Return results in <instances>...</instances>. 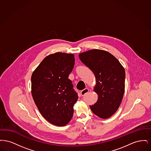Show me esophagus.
Returning <instances> with one entry per match:
<instances>
[{"label": "esophagus", "instance_id": "obj_1", "mask_svg": "<svg viewBox=\"0 0 151 151\" xmlns=\"http://www.w3.org/2000/svg\"><path fill=\"white\" fill-rule=\"evenodd\" d=\"M89 92V89H88V88H85L84 89H83V90H82L81 92H80V93H81V96H84V95H86L88 92Z\"/></svg>", "mask_w": 151, "mask_h": 151}]
</instances>
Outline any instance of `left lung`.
Masks as SVG:
<instances>
[{
    "mask_svg": "<svg viewBox=\"0 0 151 151\" xmlns=\"http://www.w3.org/2000/svg\"><path fill=\"white\" fill-rule=\"evenodd\" d=\"M80 60L93 72L98 100L90 106L95 115L106 119L119 107L124 92L125 71L118 60L107 51L94 49L80 54Z\"/></svg>",
    "mask_w": 151,
    "mask_h": 151,
    "instance_id": "left-lung-1",
    "label": "left lung"
}]
</instances>
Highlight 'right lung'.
<instances>
[{
  "instance_id": "right-lung-1",
  "label": "right lung",
  "mask_w": 151,
  "mask_h": 151,
  "mask_svg": "<svg viewBox=\"0 0 151 151\" xmlns=\"http://www.w3.org/2000/svg\"><path fill=\"white\" fill-rule=\"evenodd\" d=\"M74 65L73 54L56 52L45 58L32 75V94L36 106L55 126H64L73 116L78 96L68 76Z\"/></svg>"
}]
</instances>
